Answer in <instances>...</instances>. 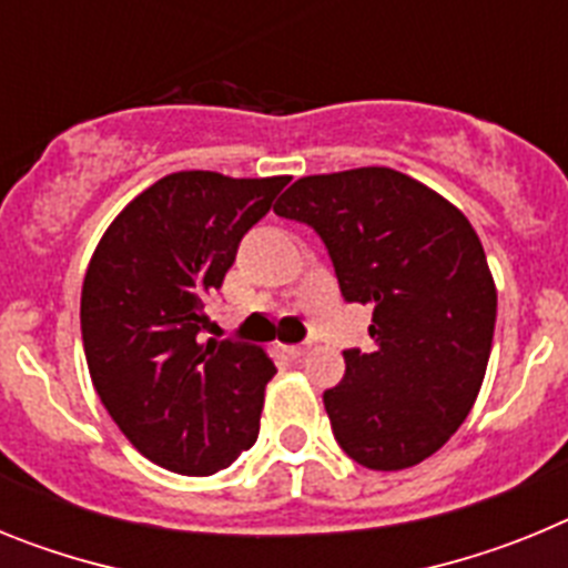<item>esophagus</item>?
Listing matches in <instances>:
<instances>
[{"label":"esophagus","instance_id":"34e87169","mask_svg":"<svg viewBox=\"0 0 568 568\" xmlns=\"http://www.w3.org/2000/svg\"><path fill=\"white\" fill-rule=\"evenodd\" d=\"M307 349H310L307 344H290V346H284V353H287V358H293V361L304 358V355H307Z\"/></svg>","mask_w":568,"mask_h":568}]
</instances>
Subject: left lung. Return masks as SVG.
I'll list each match as a JSON object with an SVG mask.
<instances>
[{
  "label": "left lung",
  "mask_w": 568,
  "mask_h": 568,
  "mask_svg": "<svg viewBox=\"0 0 568 568\" xmlns=\"http://www.w3.org/2000/svg\"><path fill=\"white\" fill-rule=\"evenodd\" d=\"M275 213L324 241L346 304L373 307L375 349H344V381L324 393L341 449L381 471L438 453L489 364L498 293L478 233L389 168L298 179Z\"/></svg>",
  "instance_id": "1"
}]
</instances>
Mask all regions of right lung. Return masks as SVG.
Here are the masks:
<instances>
[{"instance_id": "add662e5", "label": "right lung", "mask_w": 568, "mask_h": 568, "mask_svg": "<svg viewBox=\"0 0 568 568\" xmlns=\"http://www.w3.org/2000/svg\"><path fill=\"white\" fill-rule=\"evenodd\" d=\"M287 175L184 170L135 195L90 258L82 341L99 398L130 444L179 475H213L258 438L275 364L244 341H204V301Z\"/></svg>"}]
</instances>
